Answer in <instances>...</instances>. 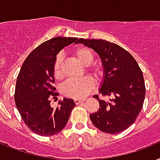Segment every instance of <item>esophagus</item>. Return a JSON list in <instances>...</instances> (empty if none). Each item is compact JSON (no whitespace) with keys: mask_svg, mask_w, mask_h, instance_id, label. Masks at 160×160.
Masks as SVG:
<instances>
[{"mask_svg":"<svg viewBox=\"0 0 160 160\" xmlns=\"http://www.w3.org/2000/svg\"><path fill=\"white\" fill-rule=\"evenodd\" d=\"M84 100L85 99H83V98H74V102L76 104H79L80 102H83Z\"/></svg>","mask_w":160,"mask_h":160,"instance_id":"obj_1","label":"esophagus"}]
</instances>
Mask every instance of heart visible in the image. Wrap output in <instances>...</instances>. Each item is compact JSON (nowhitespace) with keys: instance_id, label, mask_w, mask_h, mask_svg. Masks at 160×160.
<instances>
[{"instance_id":"1","label":"heart","mask_w":160,"mask_h":160,"mask_svg":"<svg viewBox=\"0 0 160 160\" xmlns=\"http://www.w3.org/2000/svg\"><path fill=\"white\" fill-rule=\"evenodd\" d=\"M72 55L82 65L86 66L88 72L95 78H99L102 76V68L98 64H91L93 62V54L89 48L85 47H79L75 48L72 51ZM61 63H62V58L58 56L56 58L53 66V75L56 79L61 78L62 77ZM92 86H93V82L92 79L88 77L82 78L80 79H70L63 84L62 88V92L66 97L78 98L85 96L91 90Z\"/></svg>"}]
</instances>
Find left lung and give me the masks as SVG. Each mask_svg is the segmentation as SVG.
I'll return each instance as SVG.
<instances>
[{
    "label": "left lung",
    "instance_id": "8db88e82",
    "mask_svg": "<svg viewBox=\"0 0 160 160\" xmlns=\"http://www.w3.org/2000/svg\"><path fill=\"white\" fill-rule=\"evenodd\" d=\"M101 58L104 77L99 93L111 96L108 102L94 98L99 108L90 119L99 130L107 133H121L130 127L139 114L145 98L143 72L130 53L115 43L101 39H78Z\"/></svg>",
    "mask_w": 160,
    "mask_h": 160
}]
</instances>
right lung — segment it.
<instances>
[{
  "instance_id": "1",
  "label": "right lung",
  "mask_w": 160,
  "mask_h": 160,
  "mask_svg": "<svg viewBox=\"0 0 160 160\" xmlns=\"http://www.w3.org/2000/svg\"><path fill=\"white\" fill-rule=\"evenodd\" d=\"M73 42H78V38L58 37L46 41L28 55L17 76L16 106L26 125L38 135L52 136L61 132L76 105L71 98H63L53 108L50 100L58 95L53 87L57 54Z\"/></svg>"
}]
</instances>
